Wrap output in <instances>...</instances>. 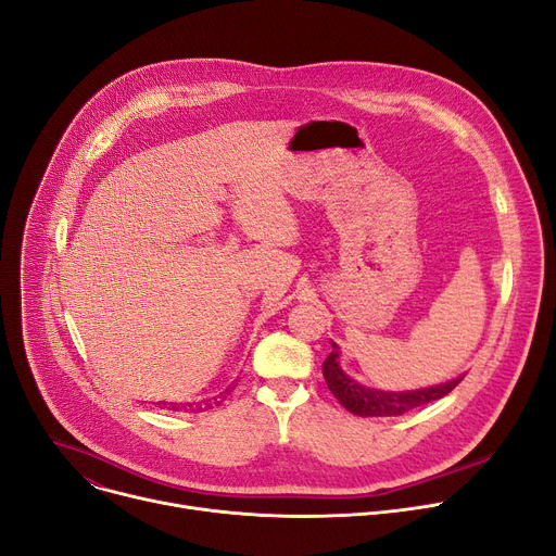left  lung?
<instances>
[{
  "mask_svg": "<svg viewBox=\"0 0 556 556\" xmlns=\"http://www.w3.org/2000/svg\"><path fill=\"white\" fill-rule=\"evenodd\" d=\"M323 376L329 392L338 399V403L356 416H401L409 409L443 399L463 380V376H458L447 382H441V386L412 390V392L374 390V388L361 386L358 380L348 376L345 369L340 367V348L336 343H331V354L323 363Z\"/></svg>",
  "mask_w": 556,
  "mask_h": 556,
  "instance_id": "8db88e82",
  "label": "left lung"
}]
</instances>
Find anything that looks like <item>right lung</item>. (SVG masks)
Here are the masks:
<instances>
[{"mask_svg": "<svg viewBox=\"0 0 556 556\" xmlns=\"http://www.w3.org/2000/svg\"><path fill=\"white\" fill-rule=\"evenodd\" d=\"M204 405H206V403H204ZM216 405H220V403H216ZM208 407H213V405L208 403L204 409H208ZM174 409H180V407L174 405ZM182 409H185V412H202V407H198V405H195V407H193V405H187V407H182Z\"/></svg>", "mask_w": 556, "mask_h": 556, "instance_id": "add662e5", "label": "right lung"}]
</instances>
